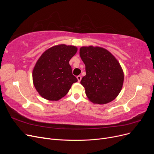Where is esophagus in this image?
I'll list each match as a JSON object with an SVG mask.
<instances>
[{"label": "esophagus", "mask_w": 154, "mask_h": 154, "mask_svg": "<svg viewBox=\"0 0 154 154\" xmlns=\"http://www.w3.org/2000/svg\"><path fill=\"white\" fill-rule=\"evenodd\" d=\"M77 79H78V81L79 82H80L81 81V80H82V76H80V75L78 76H77Z\"/></svg>", "instance_id": "esophagus-1"}]
</instances>
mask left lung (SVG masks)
Returning <instances> with one entry per match:
<instances>
[{"instance_id": "left-lung-1", "label": "left lung", "mask_w": 154, "mask_h": 154, "mask_svg": "<svg viewBox=\"0 0 154 154\" xmlns=\"http://www.w3.org/2000/svg\"><path fill=\"white\" fill-rule=\"evenodd\" d=\"M80 55L85 65L86 75L81 80L92 103L106 104L122 90L124 74L119 63L109 51L100 47H82Z\"/></svg>"}]
</instances>
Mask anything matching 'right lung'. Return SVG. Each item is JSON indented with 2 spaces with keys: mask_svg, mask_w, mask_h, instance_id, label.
<instances>
[{
  "mask_svg": "<svg viewBox=\"0 0 154 154\" xmlns=\"http://www.w3.org/2000/svg\"><path fill=\"white\" fill-rule=\"evenodd\" d=\"M76 52L75 46L62 44L49 48L41 55L32 71V80L42 97L50 101L59 100L78 82L69 63Z\"/></svg>",
  "mask_w": 154,
  "mask_h": 154,
  "instance_id": "right-lung-1",
  "label": "right lung"
}]
</instances>
